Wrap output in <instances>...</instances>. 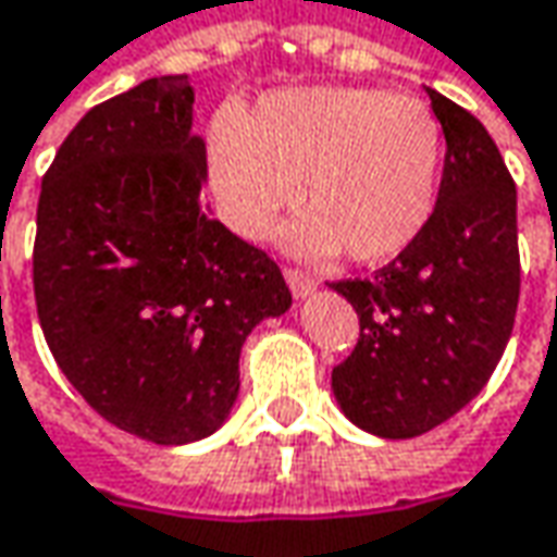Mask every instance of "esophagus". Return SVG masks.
Here are the masks:
<instances>
[{"label":"esophagus","instance_id":"esophagus-1","mask_svg":"<svg viewBox=\"0 0 557 557\" xmlns=\"http://www.w3.org/2000/svg\"><path fill=\"white\" fill-rule=\"evenodd\" d=\"M285 278H288V288L297 300L310 297L312 290L319 288V282H315L312 275H307V272H300V269H288V272H285Z\"/></svg>","mask_w":557,"mask_h":557}]
</instances>
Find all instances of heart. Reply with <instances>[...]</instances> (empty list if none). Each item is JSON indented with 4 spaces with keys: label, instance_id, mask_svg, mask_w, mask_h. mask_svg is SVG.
Listing matches in <instances>:
<instances>
[{
    "label": "heart",
    "instance_id": "obj_1",
    "mask_svg": "<svg viewBox=\"0 0 557 557\" xmlns=\"http://www.w3.org/2000/svg\"><path fill=\"white\" fill-rule=\"evenodd\" d=\"M207 173L220 216L242 238H263L297 183L307 213L285 232L290 250L325 257L344 247L356 263H387L434 216L443 133L412 96L278 89L213 129Z\"/></svg>",
    "mask_w": 557,
    "mask_h": 557
}]
</instances>
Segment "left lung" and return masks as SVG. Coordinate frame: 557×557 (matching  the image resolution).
Segmentation results:
<instances>
[{
  "mask_svg": "<svg viewBox=\"0 0 557 557\" xmlns=\"http://www.w3.org/2000/svg\"><path fill=\"white\" fill-rule=\"evenodd\" d=\"M446 161L416 245L372 278L334 282L359 344L332 372L341 412L384 440L428 434L481 394L515 329L518 191L483 123L428 89Z\"/></svg>",
  "mask_w": 557,
  "mask_h": 557,
  "instance_id": "left-lung-1",
  "label": "left lung"
}]
</instances>
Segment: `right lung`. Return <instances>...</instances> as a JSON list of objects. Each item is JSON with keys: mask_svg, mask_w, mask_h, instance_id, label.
<instances>
[{"mask_svg": "<svg viewBox=\"0 0 557 557\" xmlns=\"http://www.w3.org/2000/svg\"><path fill=\"white\" fill-rule=\"evenodd\" d=\"M188 76H151L71 129L36 207L33 290L58 369L120 431L183 446L238 399L247 334L290 307L263 250L201 203Z\"/></svg>", "mask_w": 557, "mask_h": 557, "instance_id": "1", "label": "right lung"}]
</instances>
